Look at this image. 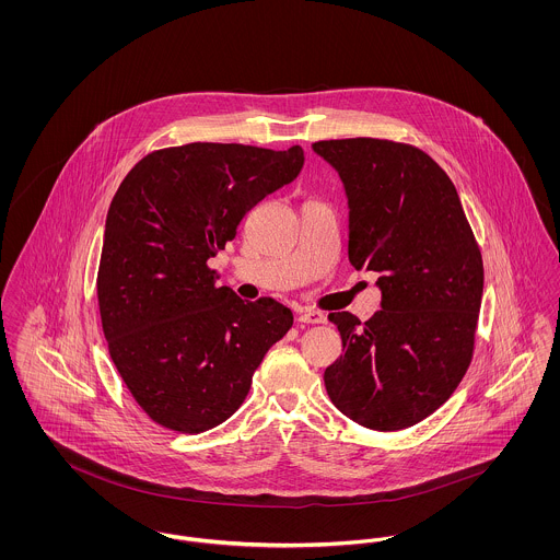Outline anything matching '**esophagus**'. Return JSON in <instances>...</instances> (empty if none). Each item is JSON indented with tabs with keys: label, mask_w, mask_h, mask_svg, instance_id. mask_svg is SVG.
<instances>
[{
	"label": "esophagus",
	"mask_w": 560,
	"mask_h": 560,
	"mask_svg": "<svg viewBox=\"0 0 560 560\" xmlns=\"http://www.w3.org/2000/svg\"><path fill=\"white\" fill-rule=\"evenodd\" d=\"M324 322H326V317L322 313H317V311H311V308L302 311L301 315H299V324H324Z\"/></svg>",
	"instance_id": "esophagus-1"
}]
</instances>
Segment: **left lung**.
Segmentation results:
<instances>
[{"label": "left lung", "mask_w": 560, "mask_h": 560, "mask_svg": "<svg viewBox=\"0 0 560 560\" xmlns=\"http://www.w3.org/2000/svg\"><path fill=\"white\" fill-rule=\"evenodd\" d=\"M343 180L347 256L380 275L369 322L330 313L343 353L324 373L332 405L371 431L416 427L474 358L483 261L454 183L422 149L386 138L313 142Z\"/></svg>", "instance_id": "left-lung-1"}]
</instances>
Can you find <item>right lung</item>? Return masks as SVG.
Returning a JSON list of instances; mask_svg holds the SVG:
<instances>
[{
  "label": "right lung",
  "instance_id": "add662e5",
  "mask_svg": "<svg viewBox=\"0 0 560 560\" xmlns=\"http://www.w3.org/2000/svg\"><path fill=\"white\" fill-rule=\"evenodd\" d=\"M302 162L299 144L189 142L144 155L121 180L106 217L97 306L108 353L155 424L198 434L225 422L292 328L288 306L217 288L209 259Z\"/></svg>",
  "mask_w": 560,
  "mask_h": 560
}]
</instances>
